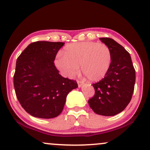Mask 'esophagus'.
Segmentation results:
<instances>
[{"instance_id": "esophagus-1", "label": "esophagus", "mask_w": 150, "mask_h": 150, "mask_svg": "<svg viewBox=\"0 0 150 150\" xmlns=\"http://www.w3.org/2000/svg\"><path fill=\"white\" fill-rule=\"evenodd\" d=\"M77 83H78V85H79V87H80L83 84V81H81V80H77Z\"/></svg>"}]
</instances>
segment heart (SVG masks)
Returning <instances> with one entry per match:
<instances>
[{
	"label": "heart",
	"mask_w": 150,
	"mask_h": 150,
	"mask_svg": "<svg viewBox=\"0 0 150 150\" xmlns=\"http://www.w3.org/2000/svg\"><path fill=\"white\" fill-rule=\"evenodd\" d=\"M112 52L106 44L96 42H74L66 45L55 65L66 77L73 78L79 72V66L91 81L102 79L109 70Z\"/></svg>",
	"instance_id": "heart-1"
}]
</instances>
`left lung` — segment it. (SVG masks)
<instances>
[{
	"label": "left lung",
	"instance_id": "left-lung-1",
	"mask_svg": "<svg viewBox=\"0 0 150 150\" xmlns=\"http://www.w3.org/2000/svg\"><path fill=\"white\" fill-rule=\"evenodd\" d=\"M112 52V61L106 75L92 84L94 96L88 100L89 107L99 115L114 116L125 110L131 100L136 72L127 50L110 38H100Z\"/></svg>",
	"mask_w": 150,
	"mask_h": 150
}]
</instances>
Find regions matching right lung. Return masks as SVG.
I'll return each instance as SVG.
<instances>
[{"label": "right lung", "mask_w": 150, "mask_h": 150, "mask_svg": "<svg viewBox=\"0 0 150 150\" xmlns=\"http://www.w3.org/2000/svg\"><path fill=\"white\" fill-rule=\"evenodd\" d=\"M65 42L36 41L17 58L13 85L23 108L34 117L52 118L61 113L66 97L78 84L64 78L54 65Z\"/></svg>", "instance_id": "right-lung-1"}]
</instances>
